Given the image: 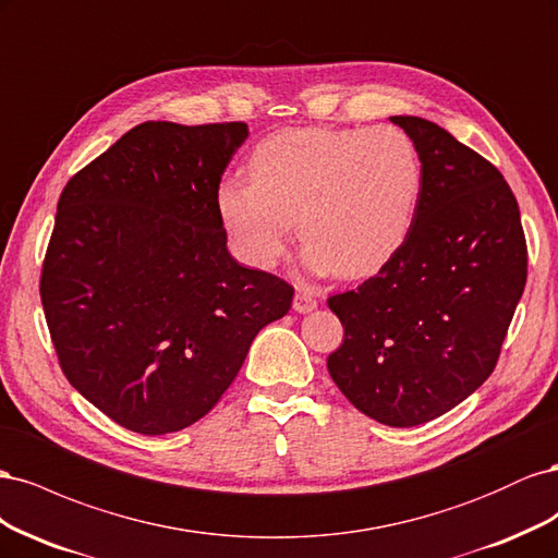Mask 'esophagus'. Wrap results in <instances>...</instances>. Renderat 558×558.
<instances>
[{
    "mask_svg": "<svg viewBox=\"0 0 558 558\" xmlns=\"http://www.w3.org/2000/svg\"><path fill=\"white\" fill-rule=\"evenodd\" d=\"M316 305H318V291L310 283H300L293 298V310L305 314V312H312Z\"/></svg>",
    "mask_w": 558,
    "mask_h": 558,
    "instance_id": "34e87169",
    "label": "esophagus"
}]
</instances>
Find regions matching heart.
<instances>
[{
	"label": "heart",
	"mask_w": 558,
	"mask_h": 558,
	"mask_svg": "<svg viewBox=\"0 0 558 558\" xmlns=\"http://www.w3.org/2000/svg\"><path fill=\"white\" fill-rule=\"evenodd\" d=\"M248 170L251 179L230 177L216 193L242 256L275 267L298 218L310 265L340 277L373 275L400 248L424 177L410 134L393 125L275 132L253 150Z\"/></svg>",
	"instance_id": "obj_1"
}]
</instances>
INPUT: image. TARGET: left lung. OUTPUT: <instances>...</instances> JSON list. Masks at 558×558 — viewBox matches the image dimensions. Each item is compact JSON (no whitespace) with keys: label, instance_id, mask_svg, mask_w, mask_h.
Returning a JSON list of instances; mask_svg holds the SVG:
<instances>
[{"label":"left lung","instance_id":"obj_1","mask_svg":"<svg viewBox=\"0 0 558 558\" xmlns=\"http://www.w3.org/2000/svg\"><path fill=\"white\" fill-rule=\"evenodd\" d=\"M421 158L408 238L356 291L328 298L344 326L328 373L353 408L410 428L442 416L494 373L529 251L496 167L418 116H393Z\"/></svg>","mask_w":558,"mask_h":558}]
</instances>
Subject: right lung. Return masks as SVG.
<instances>
[{"mask_svg": "<svg viewBox=\"0 0 558 558\" xmlns=\"http://www.w3.org/2000/svg\"><path fill=\"white\" fill-rule=\"evenodd\" d=\"M246 123L148 121L83 167L58 199L41 305L64 377L118 426L195 424L238 377L293 286L242 267L216 193Z\"/></svg>", "mask_w": 558, "mask_h": 558, "instance_id": "obj_1", "label": "right lung"}]
</instances>
